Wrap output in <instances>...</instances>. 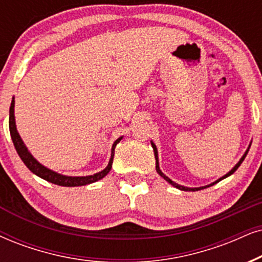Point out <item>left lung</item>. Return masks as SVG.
I'll return each instance as SVG.
<instances>
[{
  "mask_svg": "<svg viewBox=\"0 0 262 262\" xmlns=\"http://www.w3.org/2000/svg\"><path fill=\"white\" fill-rule=\"evenodd\" d=\"M151 145H152V148H154V152H155V158H156V170H157V173L161 175L162 178L164 179L165 181H168V183H169L171 186H174V187H177V188H179V190H181V191H200V190H203V188H207V187H209V186H213V185H215V184H217L219 183V181H221V180H224V179H226L227 177H230V175H232L234 171H236L237 169H238V167H239V165L242 164V162L244 161V158H246V156H247V154H248V151H249V148H250V145L251 144H249V146H248V148H247V151L244 152V155L242 156V158L239 161H238V163L234 165V167L232 168V169H231L230 171H228L227 174H225L224 177H221L220 179H217L216 181H214V183H211V184H209V185H205V186H201V187H186V186H183V185H179V184H177V183H174L173 180H171V179H169L167 177V175H165L163 171H162L161 169H160V162H158V151H157V147H156V145H155V142L154 141H151Z\"/></svg>",
  "mask_w": 262,
  "mask_h": 262,
  "instance_id": "left-lung-1",
  "label": "left lung"
}]
</instances>
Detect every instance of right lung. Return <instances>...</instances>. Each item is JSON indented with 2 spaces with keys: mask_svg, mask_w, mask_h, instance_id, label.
I'll use <instances>...</instances> for the list:
<instances>
[{
  "mask_svg": "<svg viewBox=\"0 0 262 262\" xmlns=\"http://www.w3.org/2000/svg\"><path fill=\"white\" fill-rule=\"evenodd\" d=\"M14 97L12 98L11 107H9V132H11V138L13 140V144H14V147L16 152H18L19 157L21 158V161L24 162V164L29 168L30 170L32 171L35 175H37L43 180L48 181V183L59 185V186H65V187H75V186H84V185L95 183V181L100 180L104 177H106L108 171L111 170L112 168V162H114V156H115V147L116 145L118 144L122 140L120 137L114 142L111 148V157L110 161H108V164L106 165L105 169H102L99 173H95L93 175H87V177H69V175H62L59 174L57 171L49 169V168L45 167V165L39 163V162L36 160L34 156L31 155V152L28 150L26 145L23 141V139L19 135L18 130H16L15 125V116H14Z\"/></svg>",
  "mask_w": 262,
  "mask_h": 262,
  "instance_id": "add662e5",
  "label": "right lung"
}]
</instances>
